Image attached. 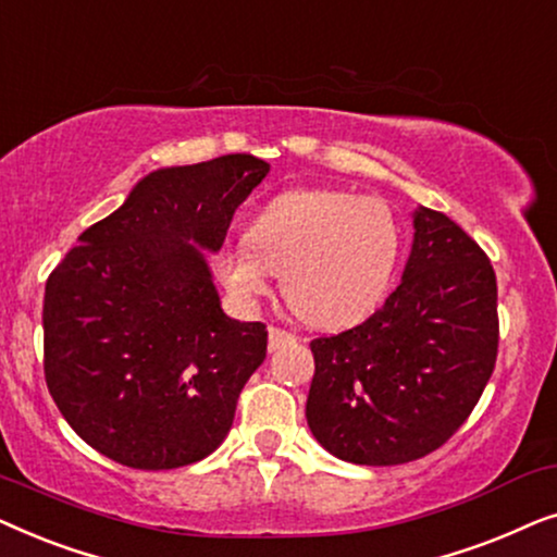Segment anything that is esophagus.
<instances>
[{
  "mask_svg": "<svg viewBox=\"0 0 557 557\" xmlns=\"http://www.w3.org/2000/svg\"><path fill=\"white\" fill-rule=\"evenodd\" d=\"M294 339H296V334H292L288 330H281V326H271V330H269V349H271V352H276V349H281Z\"/></svg>",
  "mask_w": 557,
  "mask_h": 557,
  "instance_id": "34e87169",
  "label": "esophagus"
}]
</instances>
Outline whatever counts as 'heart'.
<instances>
[{
  "instance_id": "1",
  "label": "heart",
  "mask_w": 557,
  "mask_h": 557,
  "mask_svg": "<svg viewBox=\"0 0 557 557\" xmlns=\"http://www.w3.org/2000/svg\"><path fill=\"white\" fill-rule=\"evenodd\" d=\"M403 231L383 200L342 189H294L256 212L246 243L212 258L220 281L243 301L271 292L276 273L309 324L337 330L364 319L387 294Z\"/></svg>"
}]
</instances>
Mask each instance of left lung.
I'll list each match as a JSON object with an SVG mask.
<instances>
[{
	"label": "left lung",
	"mask_w": 557,
	"mask_h": 557,
	"mask_svg": "<svg viewBox=\"0 0 557 557\" xmlns=\"http://www.w3.org/2000/svg\"><path fill=\"white\" fill-rule=\"evenodd\" d=\"M398 288L362 324L311 339L307 421L349 463L395 467L444 446L482 398L499 347L497 276L444 212L418 208Z\"/></svg>",
	"instance_id": "1"
}]
</instances>
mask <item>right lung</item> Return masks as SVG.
Here are the masks:
<instances>
[{"mask_svg": "<svg viewBox=\"0 0 557 557\" xmlns=\"http://www.w3.org/2000/svg\"><path fill=\"white\" fill-rule=\"evenodd\" d=\"M265 174L269 164L250 154L151 172L50 273L45 383L98 454L159 471L223 444L269 332L220 309L196 246L220 250Z\"/></svg>", "mask_w": 557, "mask_h": 557, "instance_id": "right-lung-1", "label": "right lung"}]
</instances>
